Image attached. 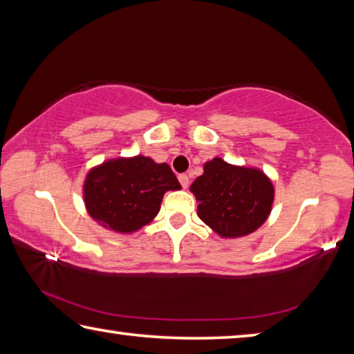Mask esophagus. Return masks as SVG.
Here are the masks:
<instances>
[{"mask_svg":"<svg viewBox=\"0 0 354 354\" xmlns=\"http://www.w3.org/2000/svg\"><path fill=\"white\" fill-rule=\"evenodd\" d=\"M178 179H179V183H181V185H183L184 189L189 187V176L187 175H179Z\"/></svg>","mask_w":354,"mask_h":354,"instance_id":"esophagus-1","label":"esophagus"}]
</instances>
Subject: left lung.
Returning <instances> with one entry per match:
<instances>
[{
	"label": "left lung",
	"mask_w": 354,
	"mask_h": 354,
	"mask_svg": "<svg viewBox=\"0 0 354 354\" xmlns=\"http://www.w3.org/2000/svg\"><path fill=\"white\" fill-rule=\"evenodd\" d=\"M190 185L198 201V217L225 239L254 232L272 212L274 187L266 173L214 158Z\"/></svg>",
	"instance_id": "1"
}]
</instances>
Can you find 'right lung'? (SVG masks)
<instances>
[{"mask_svg": "<svg viewBox=\"0 0 354 354\" xmlns=\"http://www.w3.org/2000/svg\"><path fill=\"white\" fill-rule=\"evenodd\" d=\"M179 189L181 184L169 164L139 154L93 167L84 181L82 195L95 221L106 230L131 234L158 215L165 192Z\"/></svg>", "mask_w": 354, "mask_h": 354, "instance_id": "obj_1", "label": "right lung"}]
</instances>
